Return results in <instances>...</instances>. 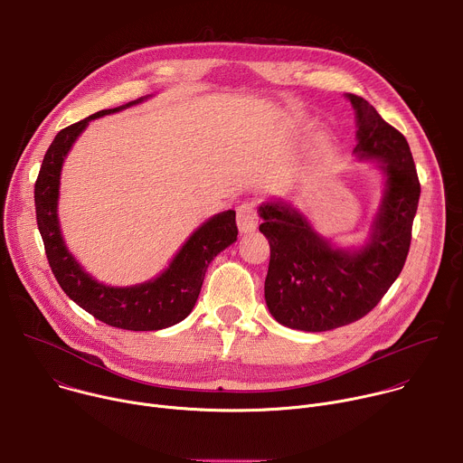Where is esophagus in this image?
I'll list each match as a JSON object with an SVG mask.
<instances>
[{
  "mask_svg": "<svg viewBox=\"0 0 463 463\" xmlns=\"http://www.w3.org/2000/svg\"><path fill=\"white\" fill-rule=\"evenodd\" d=\"M236 223H238L240 232H250L256 229L258 214H256V209L252 203L247 202L236 209Z\"/></svg>",
  "mask_w": 463,
  "mask_h": 463,
  "instance_id": "obj_1",
  "label": "esophagus"
}]
</instances>
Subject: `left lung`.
<instances>
[{
	"label": "left lung",
	"mask_w": 463,
	"mask_h": 463,
	"mask_svg": "<svg viewBox=\"0 0 463 463\" xmlns=\"http://www.w3.org/2000/svg\"><path fill=\"white\" fill-rule=\"evenodd\" d=\"M346 97L357 117L354 152L361 159H377L386 177L368 243L357 250L337 249L289 203L260 207V232L271 247L263 288L268 307L280 324L302 332L352 324L379 304L405 266L420 202L416 165L402 131L383 120L363 97Z\"/></svg>",
	"instance_id": "left-lung-1"
}]
</instances>
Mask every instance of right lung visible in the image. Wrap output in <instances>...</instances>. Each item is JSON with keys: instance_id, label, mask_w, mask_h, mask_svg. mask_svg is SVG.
I'll return each mask as SVG.
<instances>
[{"instance_id": "1", "label": "right lung", "mask_w": 463, "mask_h": 463, "mask_svg": "<svg viewBox=\"0 0 463 463\" xmlns=\"http://www.w3.org/2000/svg\"><path fill=\"white\" fill-rule=\"evenodd\" d=\"M145 99L141 97L113 109L97 111L80 122L60 129L43 156L34 184L38 231L43 240L51 271L60 288L95 318L113 327L131 329V332H152V329H163L186 318L200 297L209 263L218 252L236 241L238 236L236 213L225 211L216 214L186 240L170 261L168 269L150 282L131 288H109L97 282L65 247L56 214L60 172L65 156L90 120L139 104Z\"/></svg>"}]
</instances>
